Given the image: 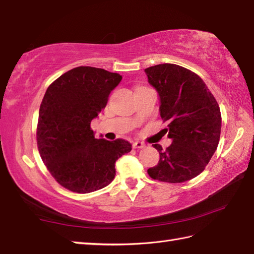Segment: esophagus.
<instances>
[{
	"label": "esophagus",
	"mask_w": 254,
	"mask_h": 254,
	"mask_svg": "<svg viewBox=\"0 0 254 254\" xmlns=\"http://www.w3.org/2000/svg\"><path fill=\"white\" fill-rule=\"evenodd\" d=\"M132 147H133L134 149H141V148L146 147V144H144V143L141 142V141H134V142L132 143Z\"/></svg>",
	"instance_id": "obj_1"
}]
</instances>
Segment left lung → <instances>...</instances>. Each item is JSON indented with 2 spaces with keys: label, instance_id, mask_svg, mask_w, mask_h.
Returning a JSON list of instances; mask_svg holds the SVG:
<instances>
[{
  "label": "left lung",
  "instance_id": "1",
  "mask_svg": "<svg viewBox=\"0 0 254 254\" xmlns=\"http://www.w3.org/2000/svg\"><path fill=\"white\" fill-rule=\"evenodd\" d=\"M144 72L158 92L160 116L169 122L164 131L172 140L167 150L153 144L160 160L148 174L162 182H186L203 172L218 146L219 105L205 82L183 66L163 64Z\"/></svg>",
  "mask_w": 254,
  "mask_h": 254
}]
</instances>
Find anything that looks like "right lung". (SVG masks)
<instances>
[{"label": "right lung", "mask_w": 254, "mask_h": 254, "mask_svg": "<svg viewBox=\"0 0 254 254\" xmlns=\"http://www.w3.org/2000/svg\"><path fill=\"white\" fill-rule=\"evenodd\" d=\"M122 75L93 66H76L59 76L39 108L37 144L57 182L75 193L105 188L115 178V163L131 151L125 139L95 137L91 122L107 104Z\"/></svg>", "instance_id": "1"}]
</instances>
